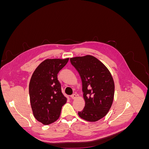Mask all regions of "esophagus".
<instances>
[{"label":"esophagus","mask_w":149,"mask_h":149,"mask_svg":"<svg viewBox=\"0 0 149 149\" xmlns=\"http://www.w3.org/2000/svg\"><path fill=\"white\" fill-rule=\"evenodd\" d=\"M71 99H73V100H75V99H76V97H77V95L75 94H73L71 96Z\"/></svg>","instance_id":"obj_1"}]
</instances>
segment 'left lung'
I'll return each instance as SVG.
<instances>
[{"instance_id":"8db88e82","label":"left lung","mask_w":149,"mask_h":149,"mask_svg":"<svg viewBox=\"0 0 149 149\" xmlns=\"http://www.w3.org/2000/svg\"><path fill=\"white\" fill-rule=\"evenodd\" d=\"M70 61L82 81L85 106L78 115L87 121H97L107 114L113 102L112 76L106 66L93 56L71 58Z\"/></svg>"}]
</instances>
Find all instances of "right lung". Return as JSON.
Masks as SVG:
<instances>
[{"mask_svg":"<svg viewBox=\"0 0 149 149\" xmlns=\"http://www.w3.org/2000/svg\"><path fill=\"white\" fill-rule=\"evenodd\" d=\"M68 60L69 58L47 59L31 76L29 84L31 109L35 119L44 125L59 118L62 106L66 102L57 76Z\"/></svg>","mask_w":149,"mask_h":149,"instance_id":"1","label":"right lung"}]
</instances>
